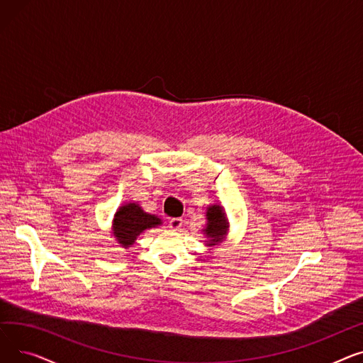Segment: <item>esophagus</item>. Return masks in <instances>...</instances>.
<instances>
[{
    "instance_id": "1",
    "label": "esophagus",
    "mask_w": 363,
    "mask_h": 363,
    "mask_svg": "<svg viewBox=\"0 0 363 363\" xmlns=\"http://www.w3.org/2000/svg\"><path fill=\"white\" fill-rule=\"evenodd\" d=\"M181 226H182V219L181 218H174V219L169 220V228H170V230L179 231Z\"/></svg>"
}]
</instances>
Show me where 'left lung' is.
<instances>
[{
    "label": "left lung",
    "mask_w": 363,
    "mask_h": 363,
    "mask_svg": "<svg viewBox=\"0 0 363 363\" xmlns=\"http://www.w3.org/2000/svg\"><path fill=\"white\" fill-rule=\"evenodd\" d=\"M206 225L201 230L206 241V247H208V253L213 247L220 245L230 234V220L226 218L225 208L219 204H211L206 211Z\"/></svg>",
    "instance_id": "1"
}]
</instances>
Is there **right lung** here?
I'll return each instance as SVG.
<instances>
[{"label": "right lung", "instance_id": "1", "mask_svg": "<svg viewBox=\"0 0 363 363\" xmlns=\"http://www.w3.org/2000/svg\"><path fill=\"white\" fill-rule=\"evenodd\" d=\"M162 223L163 220L159 216L147 213L138 203H125L113 216L110 235L122 249H129L144 231Z\"/></svg>", "mask_w": 363, "mask_h": 363}]
</instances>
